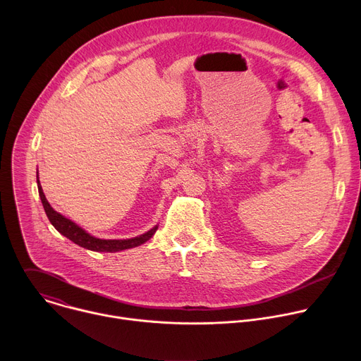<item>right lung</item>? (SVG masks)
Masks as SVG:
<instances>
[{
    "label": "right lung",
    "mask_w": 361,
    "mask_h": 361,
    "mask_svg": "<svg viewBox=\"0 0 361 361\" xmlns=\"http://www.w3.org/2000/svg\"><path fill=\"white\" fill-rule=\"evenodd\" d=\"M37 184H38V192H39L42 207L45 210V214H47L49 223L56 227V230L59 233H61L63 235L70 238L73 243H75L80 247H84L87 250L116 252V251L133 248V247L144 244L147 240H149L154 235V233L157 231V226H156L154 228H151L149 231H147V233H144L138 237L128 238V240H101V238H95V237L90 235L88 233H85V230L78 227L75 223L66 219L64 216H61L60 213H57L53 207H51V205L47 201V198H45V195H44V192H42L38 176H37Z\"/></svg>",
    "instance_id": "right-lung-1"
}]
</instances>
